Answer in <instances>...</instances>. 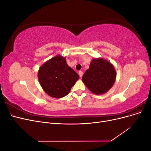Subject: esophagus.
<instances>
[{
    "mask_svg": "<svg viewBox=\"0 0 151 151\" xmlns=\"http://www.w3.org/2000/svg\"><path fill=\"white\" fill-rule=\"evenodd\" d=\"M79 75L80 77H83V71H81V70L79 71Z\"/></svg>",
    "mask_w": 151,
    "mask_h": 151,
    "instance_id": "obj_1",
    "label": "esophagus"
}]
</instances>
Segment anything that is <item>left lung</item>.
I'll return each mask as SVG.
<instances>
[{"label":"left lung","instance_id":"1","mask_svg":"<svg viewBox=\"0 0 151 151\" xmlns=\"http://www.w3.org/2000/svg\"><path fill=\"white\" fill-rule=\"evenodd\" d=\"M116 72L112 64L102 58H95L82 80L88 88L95 94L106 93L115 83Z\"/></svg>","mask_w":151,"mask_h":151}]
</instances>
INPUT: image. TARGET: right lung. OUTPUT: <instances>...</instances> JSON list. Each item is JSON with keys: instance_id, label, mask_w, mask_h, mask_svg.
Returning a JSON list of instances; mask_svg holds the SVG:
<instances>
[{"instance_id": "add662e5", "label": "right lung", "mask_w": 151, "mask_h": 151, "mask_svg": "<svg viewBox=\"0 0 151 151\" xmlns=\"http://www.w3.org/2000/svg\"><path fill=\"white\" fill-rule=\"evenodd\" d=\"M38 76L45 93L56 98L65 96L69 93L79 78V75L68 66L65 58L60 55L45 63L40 68Z\"/></svg>"}]
</instances>
